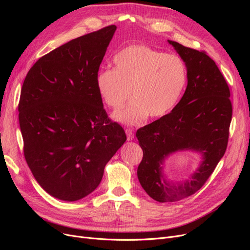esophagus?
I'll list each match as a JSON object with an SVG mask.
<instances>
[{
  "label": "esophagus",
  "instance_id": "34e87169",
  "mask_svg": "<svg viewBox=\"0 0 250 250\" xmlns=\"http://www.w3.org/2000/svg\"><path fill=\"white\" fill-rule=\"evenodd\" d=\"M125 134H126V139H127V141H132V140H134V132L132 129H129V128H126L125 129Z\"/></svg>",
  "mask_w": 250,
  "mask_h": 250
}]
</instances>
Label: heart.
I'll return each mask as SVG.
<instances>
[{
	"label": "heart",
	"mask_w": 250,
	"mask_h": 250,
	"mask_svg": "<svg viewBox=\"0 0 250 250\" xmlns=\"http://www.w3.org/2000/svg\"><path fill=\"white\" fill-rule=\"evenodd\" d=\"M114 69H104L95 79L99 97L113 110L115 121L139 125L150 118H161L177 104L187 83V68L176 55L163 54L147 45L125 47L113 57Z\"/></svg>",
	"instance_id": "obj_1"
}]
</instances>
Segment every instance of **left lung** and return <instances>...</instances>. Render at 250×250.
<instances>
[{"instance_id": "obj_1", "label": "left lung", "mask_w": 250, "mask_h": 250, "mask_svg": "<svg viewBox=\"0 0 250 250\" xmlns=\"http://www.w3.org/2000/svg\"><path fill=\"white\" fill-rule=\"evenodd\" d=\"M168 42L186 62V92L171 112L137 130L143 150L138 178L145 191L159 203L186 199L205 185L225 154L232 118L230 90L216 62L205 51ZM180 150L198 151L203 160L188 180L167 182L164 162Z\"/></svg>"}]
</instances>
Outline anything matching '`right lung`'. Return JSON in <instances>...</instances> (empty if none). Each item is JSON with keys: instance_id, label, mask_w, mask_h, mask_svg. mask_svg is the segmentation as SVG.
Here are the masks:
<instances>
[{"instance_id": "1", "label": "right lung", "mask_w": 250, "mask_h": 250, "mask_svg": "<svg viewBox=\"0 0 250 250\" xmlns=\"http://www.w3.org/2000/svg\"><path fill=\"white\" fill-rule=\"evenodd\" d=\"M115 30L110 25L51 50L24 80L18 111L25 160L56 199L75 202L94 191L105 165L126 141L95 85Z\"/></svg>"}]
</instances>
